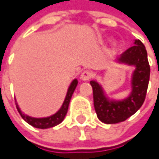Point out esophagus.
I'll return each mask as SVG.
<instances>
[{
	"label": "esophagus",
	"instance_id": "1",
	"mask_svg": "<svg viewBox=\"0 0 159 159\" xmlns=\"http://www.w3.org/2000/svg\"><path fill=\"white\" fill-rule=\"evenodd\" d=\"M93 76V73H91L89 70H85L81 73V79L83 81H89V79Z\"/></svg>",
	"mask_w": 159,
	"mask_h": 159
}]
</instances>
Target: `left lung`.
<instances>
[{
  "label": "left lung",
  "instance_id": "8db88e82",
  "mask_svg": "<svg viewBox=\"0 0 159 159\" xmlns=\"http://www.w3.org/2000/svg\"><path fill=\"white\" fill-rule=\"evenodd\" d=\"M117 61L134 66L135 68L132 77V93L127 98L118 101L109 99L97 82L90 81L97 117L106 124L125 121L141 108L145 101L150 79V65L147 51L140 40H134V45L124 51Z\"/></svg>",
  "mask_w": 159,
  "mask_h": 159
}]
</instances>
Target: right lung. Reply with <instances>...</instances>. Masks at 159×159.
Wrapping results in <instances>:
<instances>
[{"label":"right lung","mask_w":159,"mask_h":159,"mask_svg":"<svg viewBox=\"0 0 159 159\" xmlns=\"http://www.w3.org/2000/svg\"><path fill=\"white\" fill-rule=\"evenodd\" d=\"M77 84H78L77 79H74V80L71 82L69 89H68V93H66L65 101L63 103L61 109L55 114L51 115V116L44 117V118H35V117L28 116V115H25V114H24L21 111L20 108L18 107V104L16 103L17 110H18V111H19V113L21 114L22 118L25 122H27L29 125H31V126H33L35 128H38V129H48V128L54 127V126L60 124L64 120L66 112H68V109H69V105H70V98H71V96H72V94L74 93Z\"/></svg>","instance_id":"right-lung-1"}]
</instances>
